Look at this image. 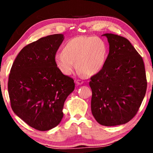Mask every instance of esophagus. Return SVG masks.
Instances as JSON below:
<instances>
[{"label":"esophagus","mask_w":153,"mask_h":153,"mask_svg":"<svg viewBox=\"0 0 153 153\" xmlns=\"http://www.w3.org/2000/svg\"><path fill=\"white\" fill-rule=\"evenodd\" d=\"M83 83H84V81H83V80H81V79H77L76 80V84H78V85H81V84H82Z\"/></svg>","instance_id":"obj_1"}]
</instances>
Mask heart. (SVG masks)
<instances>
[{"mask_svg":"<svg viewBox=\"0 0 153 153\" xmlns=\"http://www.w3.org/2000/svg\"><path fill=\"white\" fill-rule=\"evenodd\" d=\"M108 49L102 40L95 36H77L67 41L62 52L55 55L58 69L65 76H70L75 69L87 76L97 74L103 68L107 61Z\"/></svg>","mask_w":153,"mask_h":153,"instance_id":"b5f03b06","label":"heart"}]
</instances>
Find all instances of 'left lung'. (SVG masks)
Returning <instances> with one entry per match:
<instances>
[{"label": "left lung", "mask_w": 153, "mask_h": 153, "mask_svg": "<svg viewBox=\"0 0 153 153\" xmlns=\"http://www.w3.org/2000/svg\"><path fill=\"white\" fill-rule=\"evenodd\" d=\"M109 53L103 68L90 77L91 111L100 125L128 123L136 115L146 94L147 81L142 56L122 36L105 33Z\"/></svg>", "instance_id": "left-lung-1"}]
</instances>
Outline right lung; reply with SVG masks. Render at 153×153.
Listing matches in <instances>:
<instances>
[{"label": "right lung", "instance_id": "add662e5", "mask_svg": "<svg viewBox=\"0 0 153 153\" xmlns=\"http://www.w3.org/2000/svg\"><path fill=\"white\" fill-rule=\"evenodd\" d=\"M63 39V34H53L26 45L10 71L8 92L12 109L39 131L59 125L64 102L75 88L73 78L61 73L55 62Z\"/></svg>", "mask_w": 153, "mask_h": 153}]
</instances>
